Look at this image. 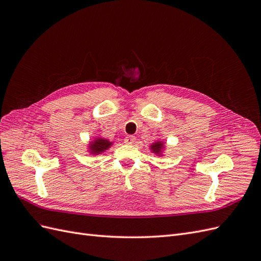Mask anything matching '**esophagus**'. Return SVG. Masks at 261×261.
<instances>
[{"mask_svg":"<svg viewBox=\"0 0 261 261\" xmlns=\"http://www.w3.org/2000/svg\"><path fill=\"white\" fill-rule=\"evenodd\" d=\"M135 140H136V137H135V136H133V135L126 136V137L124 138L125 144H127V145H133L134 143H135Z\"/></svg>","mask_w":261,"mask_h":261,"instance_id":"34e87169","label":"esophagus"}]
</instances>
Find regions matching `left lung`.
<instances>
[{"label":"left lung","instance_id":"1","mask_svg":"<svg viewBox=\"0 0 261 261\" xmlns=\"http://www.w3.org/2000/svg\"><path fill=\"white\" fill-rule=\"evenodd\" d=\"M162 148H163V144L161 143V141H156V143L152 144L151 147H150V149L152 150V152H154L156 154H160L161 153Z\"/></svg>","mask_w":261,"mask_h":261}]
</instances>
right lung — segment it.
<instances>
[{"instance_id":"obj_1","label":"right lung","mask_w":261,"mask_h":261,"mask_svg":"<svg viewBox=\"0 0 261 261\" xmlns=\"http://www.w3.org/2000/svg\"><path fill=\"white\" fill-rule=\"evenodd\" d=\"M112 143L108 139H105V138H101V137H98V138H94V140L92 141V143H90V152L92 154H100L102 152H105L107 149H109L110 147H111Z\"/></svg>"}]
</instances>
